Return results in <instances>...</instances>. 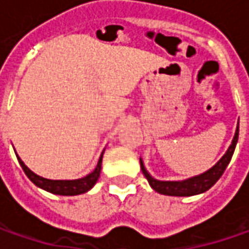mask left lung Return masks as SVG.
<instances>
[{
  "instance_id": "8db88e82",
  "label": "left lung",
  "mask_w": 249,
  "mask_h": 249,
  "mask_svg": "<svg viewBox=\"0 0 249 249\" xmlns=\"http://www.w3.org/2000/svg\"><path fill=\"white\" fill-rule=\"evenodd\" d=\"M237 140H238V126L235 129L234 139L231 141L230 147H229V149L226 151L225 155L220 158V160L216 163L215 166H212L209 170L204 172L202 175L190 177L187 180H181V181H162V180H157V178H154L147 172V169L144 166L142 160L140 159L141 170H142L144 176L147 177L149 186L152 187L159 194L172 196H196V194H202V193L208 191L222 177L223 172L226 170V167H227V165L231 160L233 154H234Z\"/></svg>"
}]
</instances>
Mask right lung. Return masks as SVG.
I'll use <instances>...</instances> for the list:
<instances>
[{
  "label": "right lung",
  "mask_w": 249,
  "mask_h": 249,
  "mask_svg": "<svg viewBox=\"0 0 249 249\" xmlns=\"http://www.w3.org/2000/svg\"><path fill=\"white\" fill-rule=\"evenodd\" d=\"M102 154H101L100 159H98L97 166H95V169L91 172L90 175H87L83 178H77V180H50V178H44V177L33 173L29 167L24 165L22 159L19 158L18 155L16 157H18V160H19L20 166L23 169V172L26 173V176L29 177L37 187L43 188V190L48 191V193L58 194V196H79V194H83V193H87L97 183L101 173Z\"/></svg>",
  "instance_id": "1"
}]
</instances>
